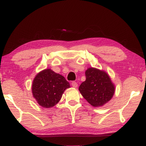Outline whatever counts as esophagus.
<instances>
[{
	"mask_svg": "<svg viewBox=\"0 0 146 146\" xmlns=\"http://www.w3.org/2000/svg\"><path fill=\"white\" fill-rule=\"evenodd\" d=\"M71 85H72V86L73 88H77L78 87V84L76 83V82H72V83H71Z\"/></svg>",
	"mask_w": 146,
	"mask_h": 146,
	"instance_id": "obj_1",
	"label": "esophagus"
}]
</instances>
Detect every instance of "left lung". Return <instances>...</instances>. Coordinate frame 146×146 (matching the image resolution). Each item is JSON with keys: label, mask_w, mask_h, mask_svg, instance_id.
<instances>
[{"label": "left lung", "mask_w": 146, "mask_h": 146, "mask_svg": "<svg viewBox=\"0 0 146 146\" xmlns=\"http://www.w3.org/2000/svg\"><path fill=\"white\" fill-rule=\"evenodd\" d=\"M85 74L86 79L79 86V91L91 106H103L114 95L115 84L108 73L103 70L89 68Z\"/></svg>", "instance_id": "obj_1"}]
</instances>
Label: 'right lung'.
Here are the masks:
<instances>
[{"instance_id":"obj_1","label":"right lung","mask_w":146,"mask_h":146,"mask_svg":"<svg viewBox=\"0 0 146 146\" xmlns=\"http://www.w3.org/2000/svg\"><path fill=\"white\" fill-rule=\"evenodd\" d=\"M70 84L60 74L46 69L36 74L32 84L33 97L39 105L52 108L61 99L62 94Z\"/></svg>"}]
</instances>
